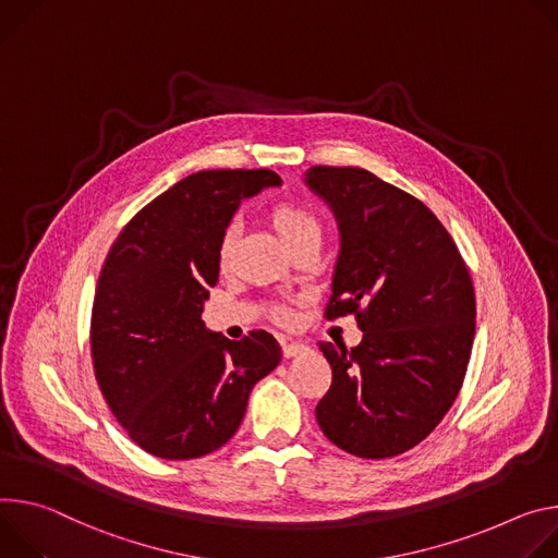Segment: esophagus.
Here are the masks:
<instances>
[{
    "label": "esophagus",
    "instance_id": "esophagus-1",
    "mask_svg": "<svg viewBox=\"0 0 558 558\" xmlns=\"http://www.w3.org/2000/svg\"><path fill=\"white\" fill-rule=\"evenodd\" d=\"M305 350H307V345L301 343V341H288V343H283V356H286V359L299 356V354H303Z\"/></svg>",
    "mask_w": 558,
    "mask_h": 558
}]
</instances>
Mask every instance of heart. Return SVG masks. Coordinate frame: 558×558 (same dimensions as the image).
<instances>
[{
  "label": "heart",
  "instance_id": "b5f03b06",
  "mask_svg": "<svg viewBox=\"0 0 558 558\" xmlns=\"http://www.w3.org/2000/svg\"><path fill=\"white\" fill-rule=\"evenodd\" d=\"M272 223H275V228H277V232H279V236H281L283 243H288V241H292V239H299V236H303V234L319 232L317 219H315L311 213H307V210H303V208H299V206H292V204H279V206L272 210ZM232 239H234V230H228V232L223 234V239H221V247H219L221 262H228V257H230ZM275 315H277V319L283 322V324L292 322V311H290V307H283V305H281V307H277Z\"/></svg>",
  "mask_w": 558,
  "mask_h": 558
}]
</instances>
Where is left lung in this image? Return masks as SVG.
<instances>
[{
    "label": "left lung",
    "instance_id": "left-lung-1",
    "mask_svg": "<svg viewBox=\"0 0 558 558\" xmlns=\"http://www.w3.org/2000/svg\"><path fill=\"white\" fill-rule=\"evenodd\" d=\"M303 181L339 228L326 317L354 313L363 332L350 350L319 343L332 367L319 427L354 457H397L441 423L463 386L476 319L470 272L435 213L377 174L313 166Z\"/></svg>",
    "mask_w": 558,
    "mask_h": 558
}]
</instances>
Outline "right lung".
Segmentation results:
<instances>
[{"instance_id": "add662e5", "label": "right lung", "mask_w": 558, "mask_h": 558, "mask_svg": "<svg viewBox=\"0 0 558 558\" xmlns=\"http://www.w3.org/2000/svg\"><path fill=\"white\" fill-rule=\"evenodd\" d=\"M281 185L272 170H204L142 208L112 243L90 319L99 390L129 437L168 461L221 448L255 384L281 361L266 330L241 341L206 328L219 247L243 199Z\"/></svg>"}]
</instances>
